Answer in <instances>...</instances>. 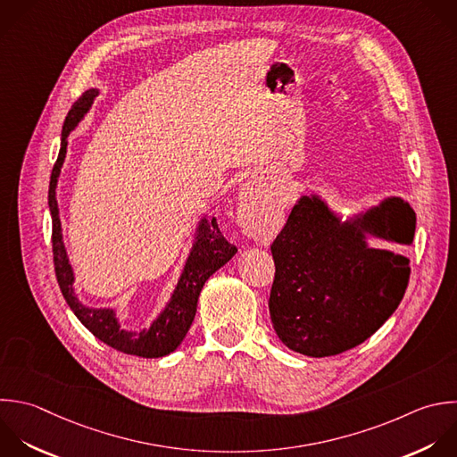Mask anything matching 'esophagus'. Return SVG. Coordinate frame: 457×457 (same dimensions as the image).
Listing matches in <instances>:
<instances>
[{
	"mask_svg": "<svg viewBox=\"0 0 457 457\" xmlns=\"http://www.w3.org/2000/svg\"><path fill=\"white\" fill-rule=\"evenodd\" d=\"M245 195H246V200H248L250 204H253V202H252V200H253V187H246Z\"/></svg>",
	"mask_w": 457,
	"mask_h": 457,
	"instance_id": "34e87169",
	"label": "esophagus"
}]
</instances>
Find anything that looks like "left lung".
I'll list each match as a JSON object with an SVG mask.
<instances>
[{"label":"left lung","mask_w":457,"mask_h":457,"mask_svg":"<svg viewBox=\"0 0 457 457\" xmlns=\"http://www.w3.org/2000/svg\"><path fill=\"white\" fill-rule=\"evenodd\" d=\"M414 211L398 198L339 223L327 205L302 196L271 243L270 316L278 339L309 357L346 352L368 339L403 298L409 261L368 248L362 232L411 243Z\"/></svg>","instance_id":"left-lung-1"}]
</instances>
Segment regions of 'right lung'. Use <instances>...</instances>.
Instances as JSON below:
<instances>
[{"label": "right lung", "instance_id": "obj_1", "mask_svg": "<svg viewBox=\"0 0 457 457\" xmlns=\"http://www.w3.org/2000/svg\"><path fill=\"white\" fill-rule=\"evenodd\" d=\"M98 91L89 89L86 91L68 112V118L62 127V139H61V152L57 162L52 171L50 179V191H48V204L54 221L52 230V248H54V264L57 282L61 291L75 312V316L87 327L100 341L116 348L118 352L139 355V357H162L171 353L186 337L196 312V303L200 291L205 280L225 262L232 259L237 252L234 245H230L223 234L220 232L216 218L211 221L204 220L198 228V239L191 250L184 273L179 280V286L171 296V302L164 309V312L154 321L150 328L141 332H127L120 328V323L114 316L112 309H91L79 302L73 291V271L66 255V248L62 243L61 234V220H59V207L55 198L57 179L61 175V168L64 164L66 150H68V136L82 120V116L89 111L93 100L96 98Z\"/></svg>", "mask_w": 457, "mask_h": 457}]
</instances>
